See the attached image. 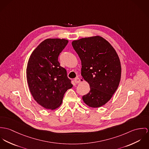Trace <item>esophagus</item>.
Returning a JSON list of instances; mask_svg holds the SVG:
<instances>
[{"label": "esophagus", "instance_id": "34e87169", "mask_svg": "<svg viewBox=\"0 0 149 149\" xmlns=\"http://www.w3.org/2000/svg\"><path fill=\"white\" fill-rule=\"evenodd\" d=\"M80 81H81V80H80V79L78 77H77V78H75L74 79V82H75V83H79L80 82Z\"/></svg>", "mask_w": 149, "mask_h": 149}]
</instances>
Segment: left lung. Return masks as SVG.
Returning <instances> with one entry per match:
<instances>
[{
    "label": "left lung",
    "mask_w": 149,
    "mask_h": 149,
    "mask_svg": "<svg viewBox=\"0 0 149 149\" xmlns=\"http://www.w3.org/2000/svg\"><path fill=\"white\" fill-rule=\"evenodd\" d=\"M72 46L81 61L82 79L90 88L83 100L89 107H100L110 100L119 86V56L110 43L99 36L74 40Z\"/></svg>",
    "instance_id": "8db88e82"
}]
</instances>
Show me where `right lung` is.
Segmentation results:
<instances>
[{
    "label": "right lung",
    "instance_id": "obj_1",
    "mask_svg": "<svg viewBox=\"0 0 149 149\" xmlns=\"http://www.w3.org/2000/svg\"><path fill=\"white\" fill-rule=\"evenodd\" d=\"M68 42L65 39H47L33 50L29 59L26 74L30 91L35 100L46 109L59 107L65 93L72 87L66 69L58 61Z\"/></svg>",
    "mask_w": 149,
    "mask_h": 149
}]
</instances>
